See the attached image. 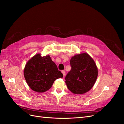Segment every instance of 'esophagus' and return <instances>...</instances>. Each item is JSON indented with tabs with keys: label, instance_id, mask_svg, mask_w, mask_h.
<instances>
[{
	"label": "esophagus",
	"instance_id": "obj_1",
	"mask_svg": "<svg viewBox=\"0 0 124 124\" xmlns=\"http://www.w3.org/2000/svg\"><path fill=\"white\" fill-rule=\"evenodd\" d=\"M62 73L63 74V77H65V74H66V72H65V70H62Z\"/></svg>",
	"mask_w": 124,
	"mask_h": 124
}]
</instances>
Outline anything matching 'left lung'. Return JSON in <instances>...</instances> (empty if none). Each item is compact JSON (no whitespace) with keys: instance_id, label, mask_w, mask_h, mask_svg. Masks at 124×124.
I'll return each instance as SVG.
<instances>
[{"instance_id":"8db88e82","label":"left lung","mask_w":124,"mask_h":124,"mask_svg":"<svg viewBox=\"0 0 124 124\" xmlns=\"http://www.w3.org/2000/svg\"><path fill=\"white\" fill-rule=\"evenodd\" d=\"M71 69L65 78L69 91L83 94L91 90L98 77V68L93 59L86 53L78 54L70 59Z\"/></svg>"}]
</instances>
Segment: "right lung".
Masks as SVG:
<instances>
[{"label":"right lung","instance_id":"right-lung-1","mask_svg":"<svg viewBox=\"0 0 124 124\" xmlns=\"http://www.w3.org/2000/svg\"><path fill=\"white\" fill-rule=\"evenodd\" d=\"M24 76L27 84L33 91L44 93L48 91L54 81L63 77L50 55L37 54L26 63Z\"/></svg>","mask_w":124,"mask_h":124}]
</instances>
